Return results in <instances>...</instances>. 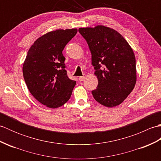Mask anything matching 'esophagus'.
Returning a JSON list of instances; mask_svg holds the SVG:
<instances>
[{"label":"esophagus","mask_w":161,"mask_h":161,"mask_svg":"<svg viewBox=\"0 0 161 161\" xmlns=\"http://www.w3.org/2000/svg\"><path fill=\"white\" fill-rule=\"evenodd\" d=\"M85 80V76H81L79 77V80H80V81H82Z\"/></svg>","instance_id":"34e87169"}]
</instances>
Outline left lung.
Listing matches in <instances>:
<instances>
[{
	"label": "left lung",
	"instance_id": "left-lung-1",
	"mask_svg": "<svg viewBox=\"0 0 161 161\" xmlns=\"http://www.w3.org/2000/svg\"><path fill=\"white\" fill-rule=\"evenodd\" d=\"M92 55L94 75L98 80L94 99L112 108L122 103L136 83L134 53L128 42L116 30L104 25L80 28Z\"/></svg>",
	"mask_w": 161,
	"mask_h": 161
}]
</instances>
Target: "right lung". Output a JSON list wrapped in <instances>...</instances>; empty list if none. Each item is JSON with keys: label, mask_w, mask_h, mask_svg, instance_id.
I'll return each instance as SVG.
<instances>
[{"label": "right lung", "mask_w": 161, "mask_h": 161, "mask_svg": "<svg viewBox=\"0 0 161 161\" xmlns=\"http://www.w3.org/2000/svg\"><path fill=\"white\" fill-rule=\"evenodd\" d=\"M77 32L73 28L45 34L34 42L24 61L23 77L30 93L48 108L66 103L76 84L67 76L62 51Z\"/></svg>", "instance_id": "right-lung-1"}]
</instances>
